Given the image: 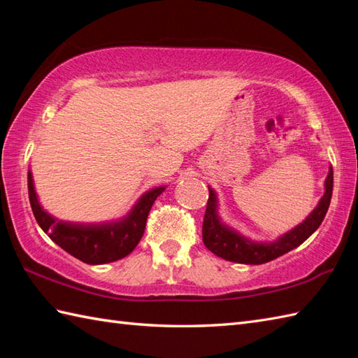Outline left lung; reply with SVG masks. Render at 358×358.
Here are the masks:
<instances>
[{"mask_svg": "<svg viewBox=\"0 0 358 358\" xmlns=\"http://www.w3.org/2000/svg\"><path fill=\"white\" fill-rule=\"evenodd\" d=\"M324 195L318 203V206L313 210L305 222L300 226L294 227L291 232L285 234L273 243H254L245 237H241L238 232H235L231 227H227L220 222L217 214V196L214 191L209 187V199L206 212L203 220V243L210 252L224 258V260L243 263V264H262L268 263L273 258L283 255L289 250L300 246L303 241L308 240L313 235L318 226L322 224L326 212L329 209L332 187H334V173L329 169L328 178L324 183Z\"/></svg>", "mask_w": 358, "mask_h": 358, "instance_id": "left-lung-1", "label": "left lung"}]
</instances>
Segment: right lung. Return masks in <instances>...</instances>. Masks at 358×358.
Instances as JSON below:
<instances>
[{"instance_id": "add662e5", "label": "right lung", "mask_w": 358, "mask_h": 358, "mask_svg": "<svg viewBox=\"0 0 358 358\" xmlns=\"http://www.w3.org/2000/svg\"><path fill=\"white\" fill-rule=\"evenodd\" d=\"M27 187L30 206L41 229L66 252L87 264L110 263L131 254L143 237L152 204L164 191V187H155L144 194L123 222L81 226L58 222L40 206L30 172L27 173Z\"/></svg>"}]
</instances>
